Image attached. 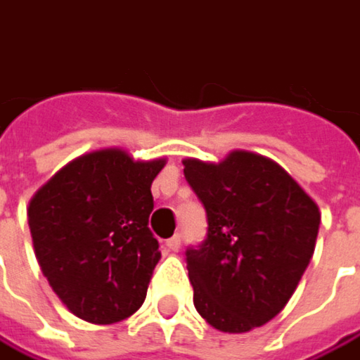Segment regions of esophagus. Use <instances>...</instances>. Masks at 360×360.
<instances>
[{"instance_id":"obj_1","label":"esophagus","mask_w":360,"mask_h":360,"mask_svg":"<svg viewBox=\"0 0 360 360\" xmlns=\"http://www.w3.org/2000/svg\"><path fill=\"white\" fill-rule=\"evenodd\" d=\"M165 246L171 250V252H177L181 248V236H173V238H169L167 243H165Z\"/></svg>"}]
</instances>
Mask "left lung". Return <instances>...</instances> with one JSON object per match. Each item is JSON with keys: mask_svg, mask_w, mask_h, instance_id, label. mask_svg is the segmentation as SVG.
Returning <instances> with one entry per match:
<instances>
[{"mask_svg": "<svg viewBox=\"0 0 360 360\" xmlns=\"http://www.w3.org/2000/svg\"><path fill=\"white\" fill-rule=\"evenodd\" d=\"M207 214V238L189 248L193 306L212 328L243 334L273 320L314 257L320 210L285 169L250 150L218 162L183 159Z\"/></svg>", "mask_w": 360, "mask_h": 360, "instance_id": "8db88e82", "label": "left lung"}]
</instances>
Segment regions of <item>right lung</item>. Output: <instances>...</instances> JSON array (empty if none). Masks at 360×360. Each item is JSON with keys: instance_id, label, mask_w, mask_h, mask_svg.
I'll list each match as a JSON object with an SVG mask.
<instances>
[{"instance_id": "add662e5", "label": "right lung", "mask_w": 360, "mask_h": 360, "mask_svg": "<svg viewBox=\"0 0 360 360\" xmlns=\"http://www.w3.org/2000/svg\"><path fill=\"white\" fill-rule=\"evenodd\" d=\"M167 159L99 148L58 169L30 200L34 255L56 297L89 324H114L142 306L159 263L148 230L150 185Z\"/></svg>"}]
</instances>
